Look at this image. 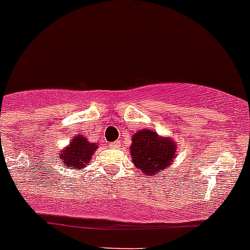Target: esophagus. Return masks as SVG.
<instances>
[{"instance_id":"34e87169","label":"esophagus","mask_w":250,"mask_h":250,"mask_svg":"<svg viewBox=\"0 0 250 250\" xmlns=\"http://www.w3.org/2000/svg\"><path fill=\"white\" fill-rule=\"evenodd\" d=\"M111 146H113V148H118V146H121V141H115V143H113V144H111Z\"/></svg>"}]
</instances>
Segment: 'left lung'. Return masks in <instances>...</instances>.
Returning a JSON list of instances; mask_svg holds the SVG:
<instances>
[{"label":"left lung","instance_id":"1","mask_svg":"<svg viewBox=\"0 0 250 250\" xmlns=\"http://www.w3.org/2000/svg\"><path fill=\"white\" fill-rule=\"evenodd\" d=\"M178 146L171 137L161 136L148 128L137 131L132 136L129 153L133 166L145 175H160L174 162Z\"/></svg>","mask_w":250,"mask_h":250}]
</instances>
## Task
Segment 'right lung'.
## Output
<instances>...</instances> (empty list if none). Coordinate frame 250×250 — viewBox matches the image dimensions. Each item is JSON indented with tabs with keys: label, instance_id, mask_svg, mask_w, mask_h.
I'll list each match as a JSON object with an SVG mask.
<instances>
[{
	"label": "right lung",
	"instance_id": "obj_1",
	"mask_svg": "<svg viewBox=\"0 0 250 250\" xmlns=\"http://www.w3.org/2000/svg\"><path fill=\"white\" fill-rule=\"evenodd\" d=\"M97 144L89 143V140L84 136L83 133H78L70 141V144L66 145L60 153L58 160L64 168L70 170H82L86 165H89L93 158L94 150L97 149Z\"/></svg>",
	"mask_w": 250,
	"mask_h": 250
}]
</instances>
